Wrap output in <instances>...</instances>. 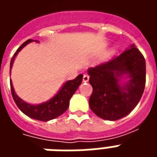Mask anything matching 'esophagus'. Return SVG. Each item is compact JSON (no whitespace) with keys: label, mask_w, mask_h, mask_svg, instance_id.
I'll use <instances>...</instances> for the list:
<instances>
[{"label":"esophagus","mask_w":157,"mask_h":157,"mask_svg":"<svg viewBox=\"0 0 157 157\" xmlns=\"http://www.w3.org/2000/svg\"><path fill=\"white\" fill-rule=\"evenodd\" d=\"M89 81V75L85 74L83 75V82H87Z\"/></svg>","instance_id":"obj_1"}]
</instances>
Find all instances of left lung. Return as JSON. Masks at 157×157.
<instances>
[{
	"instance_id": "obj_1",
	"label": "left lung",
	"mask_w": 157,
	"mask_h": 157,
	"mask_svg": "<svg viewBox=\"0 0 157 157\" xmlns=\"http://www.w3.org/2000/svg\"><path fill=\"white\" fill-rule=\"evenodd\" d=\"M92 93L90 109L114 121L128 115L141 98L145 86V60L134 44L117 57L87 70Z\"/></svg>"
}]
</instances>
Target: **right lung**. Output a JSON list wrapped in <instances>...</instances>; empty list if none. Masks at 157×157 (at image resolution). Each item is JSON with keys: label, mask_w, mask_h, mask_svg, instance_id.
I'll return each instance as SVG.
<instances>
[{"label": "right lung", "mask_w": 157, "mask_h": 157, "mask_svg": "<svg viewBox=\"0 0 157 157\" xmlns=\"http://www.w3.org/2000/svg\"><path fill=\"white\" fill-rule=\"evenodd\" d=\"M33 41H35L37 43L39 42L37 40L29 39L19 47L18 49L15 53V55H13V57L11 59L10 71L13 65L14 59L18 54V52H20V50L23 47H25L28 44ZM82 77H83V75L80 74L74 80L67 81L51 99H49L47 102L37 104V105H33V104H30V103L24 102L16 94L13 86H12V80H10L11 92H12V98L14 99L16 104L24 114L29 116V118L37 119L39 121H48V120H51L60 116L67 110L69 104H70V99L71 98V97L77 90L79 86L82 84Z\"/></svg>", "instance_id": "obj_1"}]
</instances>
